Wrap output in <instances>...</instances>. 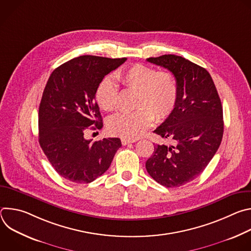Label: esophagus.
I'll list each match as a JSON object with an SVG mask.
<instances>
[{
	"label": "esophagus",
	"instance_id": "obj_1",
	"mask_svg": "<svg viewBox=\"0 0 251 251\" xmlns=\"http://www.w3.org/2000/svg\"><path fill=\"white\" fill-rule=\"evenodd\" d=\"M121 142H122V144H123V145H128V144H130V143H135V142H136V140H134V139H126V138H123V139H121Z\"/></svg>",
	"mask_w": 251,
	"mask_h": 251
}]
</instances>
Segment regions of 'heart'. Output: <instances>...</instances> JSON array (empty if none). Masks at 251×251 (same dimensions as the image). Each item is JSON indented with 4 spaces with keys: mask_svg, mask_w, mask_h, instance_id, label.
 Returning <instances> with one entry per match:
<instances>
[{
    "mask_svg": "<svg viewBox=\"0 0 251 251\" xmlns=\"http://www.w3.org/2000/svg\"><path fill=\"white\" fill-rule=\"evenodd\" d=\"M116 78L127 89L136 90L132 112H121L108 120L109 131L126 139H136L146 132L153 122L166 119L174 110L177 99V84L169 71H157L154 67L136 63L116 74ZM98 105L105 111L116 109L118 88L110 77L99 83L96 94Z\"/></svg>",
    "mask_w": 251,
    "mask_h": 251,
    "instance_id": "b5f03b06",
    "label": "heart"
}]
</instances>
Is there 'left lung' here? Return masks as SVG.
Masks as SVG:
<instances>
[{"label":"left lung","instance_id":"8db88e82","mask_svg":"<svg viewBox=\"0 0 251 251\" xmlns=\"http://www.w3.org/2000/svg\"><path fill=\"white\" fill-rule=\"evenodd\" d=\"M147 61L174 75L177 99L172 113L154 131L173 144L155 145L146 169L162 186L176 188L195 180L217 153L224 134L223 106L205 68L175 54Z\"/></svg>","mask_w":251,"mask_h":251}]
</instances>
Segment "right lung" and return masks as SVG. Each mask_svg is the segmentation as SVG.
Returning a JSON list of instances; mask_svg holds the SVG:
<instances>
[{"mask_svg":"<svg viewBox=\"0 0 251 251\" xmlns=\"http://www.w3.org/2000/svg\"><path fill=\"white\" fill-rule=\"evenodd\" d=\"M126 59L78 56L55 68L47 82L39 109V142L51 166L67 181L93 182L108 170L122 146L119 138L92 142L84 135L88 129L102 128L97 87Z\"/></svg>","mask_w":251,"mask_h":251,"instance_id":"obj_1","label":"right lung"}]
</instances>
